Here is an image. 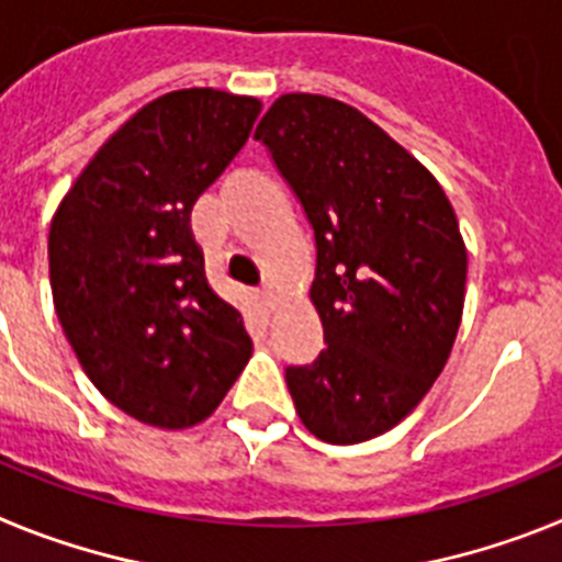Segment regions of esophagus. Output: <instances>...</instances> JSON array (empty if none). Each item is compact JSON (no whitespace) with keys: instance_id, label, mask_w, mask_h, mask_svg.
Here are the masks:
<instances>
[{"instance_id":"esophagus-1","label":"esophagus","mask_w":562,"mask_h":562,"mask_svg":"<svg viewBox=\"0 0 562 562\" xmlns=\"http://www.w3.org/2000/svg\"><path fill=\"white\" fill-rule=\"evenodd\" d=\"M256 301H258V310L265 312V315H272V306H276V304H272V292L270 290L258 292Z\"/></svg>"}]
</instances>
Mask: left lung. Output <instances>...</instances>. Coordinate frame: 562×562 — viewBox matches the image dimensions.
<instances>
[{"label": "left lung", "instance_id": "1", "mask_svg": "<svg viewBox=\"0 0 562 562\" xmlns=\"http://www.w3.org/2000/svg\"><path fill=\"white\" fill-rule=\"evenodd\" d=\"M315 233L312 304L326 349L286 369L329 445L374 439L428 394L464 310L467 250L434 173L355 106L281 95L256 134Z\"/></svg>", "mask_w": 562, "mask_h": 562}]
</instances>
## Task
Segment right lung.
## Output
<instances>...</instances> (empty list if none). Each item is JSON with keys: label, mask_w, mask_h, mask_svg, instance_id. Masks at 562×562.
Segmentation results:
<instances>
[{"label": "right lung", "mask_w": 562, "mask_h": 562, "mask_svg": "<svg viewBox=\"0 0 562 562\" xmlns=\"http://www.w3.org/2000/svg\"><path fill=\"white\" fill-rule=\"evenodd\" d=\"M261 103L180 89L101 146L49 225L53 304L112 405L182 430L216 411L250 360L245 321L207 286L191 207L250 137Z\"/></svg>", "instance_id": "1"}]
</instances>
